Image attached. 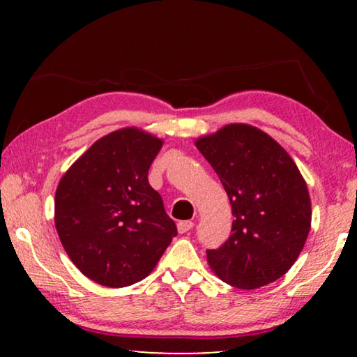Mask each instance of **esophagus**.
<instances>
[{
  "instance_id": "1",
  "label": "esophagus",
  "mask_w": 357,
  "mask_h": 357,
  "mask_svg": "<svg viewBox=\"0 0 357 357\" xmlns=\"http://www.w3.org/2000/svg\"><path fill=\"white\" fill-rule=\"evenodd\" d=\"M192 228H193V222H192V220H183V222L178 223V231H179L181 234L190 231Z\"/></svg>"
}]
</instances>
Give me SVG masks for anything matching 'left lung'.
<instances>
[{
  "instance_id": "8db88e82",
  "label": "left lung",
  "mask_w": 357,
  "mask_h": 357,
  "mask_svg": "<svg viewBox=\"0 0 357 357\" xmlns=\"http://www.w3.org/2000/svg\"><path fill=\"white\" fill-rule=\"evenodd\" d=\"M195 146L219 176L234 215L231 236L206 250L213 273L241 289L280 279L309 236L312 202L305 179L273 137L233 123L200 137Z\"/></svg>"
}]
</instances>
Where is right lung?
<instances>
[{
  "mask_svg": "<svg viewBox=\"0 0 357 357\" xmlns=\"http://www.w3.org/2000/svg\"><path fill=\"white\" fill-rule=\"evenodd\" d=\"M162 144L143 129H118L94 142L59 179V241L96 283L121 288L143 280L178 234L162 197L148 183Z\"/></svg>",
  "mask_w": 357,
  "mask_h": 357,
  "instance_id": "right-lung-1",
  "label": "right lung"
}]
</instances>
